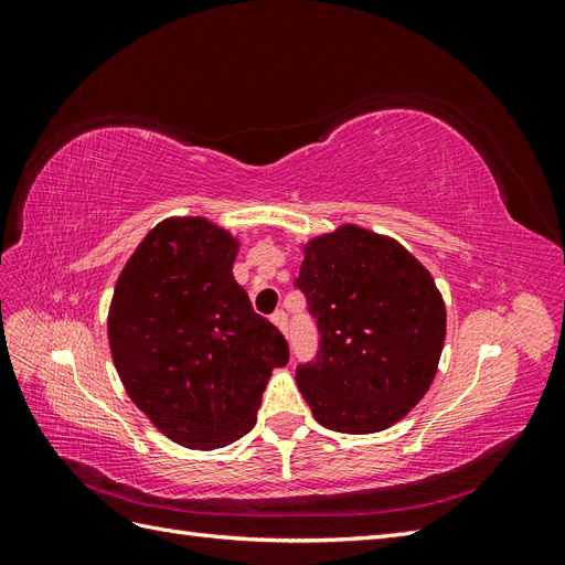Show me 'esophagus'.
I'll use <instances>...</instances> for the list:
<instances>
[{"instance_id":"34e87169","label":"esophagus","mask_w":565,"mask_h":565,"mask_svg":"<svg viewBox=\"0 0 565 565\" xmlns=\"http://www.w3.org/2000/svg\"><path fill=\"white\" fill-rule=\"evenodd\" d=\"M270 320L276 322L282 332H287V313H285L282 309H278L276 313H273V316H270Z\"/></svg>"}]
</instances>
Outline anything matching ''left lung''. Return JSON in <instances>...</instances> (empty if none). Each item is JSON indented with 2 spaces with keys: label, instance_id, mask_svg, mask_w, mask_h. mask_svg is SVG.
<instances>
[{
  "label": "left lung",
  "instance_id": "1",
  "mask_svg": "<svg viewBox=\"0 0 565 565\" xmlns=\"http://www.w3.org/2000/svg\"><path fill=\"white\" fill-rule=\"evenodd\" d=\"M295 285L320 334L297 384L313 417L341 434H374L429 391L446 341L434 278L391 237L341 226L303 247Z\"/></svg>",
  "mask_w": 565,
  "mask_h": 565
}]
</instances>
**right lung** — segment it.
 <instances>
[{
  "instance_id": "add662e5",
  "label": "right lung",
  "mask_w": 565,
  "mask_h": 565,
  "mask_svg": "<svg viewBox=\"0 0 565 565\" xmlns=\"http://www.w3.org/2000/svg\"><path fill=\"white\" fill-rule=\"evenodd\" d=\"M235 254L231 233L210 221L167 218L115 285L108 339L119 380L183 448H224L252 431L273 367L289 361L282 332L235 282Z\"/></svg>"
}]
</instances>
